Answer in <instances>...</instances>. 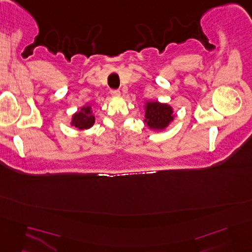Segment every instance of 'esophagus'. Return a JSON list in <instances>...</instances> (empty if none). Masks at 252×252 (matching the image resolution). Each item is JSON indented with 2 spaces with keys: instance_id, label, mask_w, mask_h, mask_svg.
Masks as SVG:
<instances>
[{
  "instance_id": "34e87169",
  "label": "esophagus",
  "mask_w": 252,
  "mask_h": 252,
  "mask_svg": "<svg viewBox=\"0 0 252 252\" xmlns=\"http://www.w3.org/2000/svg\"><path fill=\"white\" fill-rule=\"evenodd\" d=\"M120 94H121V92H120L119 90H111V95H112V96L118 97V96H120Z\"/></svg>"
}]
</instances>
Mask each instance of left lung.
Listing matches in <instances>:
<instances>
[{
  "label": "left lung",
  "mask_w": 252,
  "mask_h": 252,
  "mask_svg": "<svg viewBox=\"0 0 252 252\" xmlns=\"http://www.w3.org/2000/svg\"><path fill=\"white\" fill-rule=\"evenodd\" d=\"M145 118L148 126L153 129H163L174 119V115L169 105L159 102H149L147 104Z\"/></svg>",
  "instance_id": "obj_1"
}]
</instances>
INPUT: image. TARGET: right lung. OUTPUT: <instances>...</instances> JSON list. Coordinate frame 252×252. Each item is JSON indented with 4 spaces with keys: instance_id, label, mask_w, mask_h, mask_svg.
<instances>
[{
    "instance_id": "1",
    "label": "right lung",
    "mask_w": 252,
    "mask_h": 252,
    "mask_svg": "<svg viewBox=\"0 0 252 252\" xmlns=\"http://www.w3.org/2000/svg\"><path fill=\"white\" fill-rule=\"evenodd\" d=\"M95 118L94 115L91 114V109L90 106L83 107L81 112L76 113L73 117V121H71V125L75 126L78 129L84 130L89 129L92 126L94 125Z\"/></svg>"
}]
</instances>
